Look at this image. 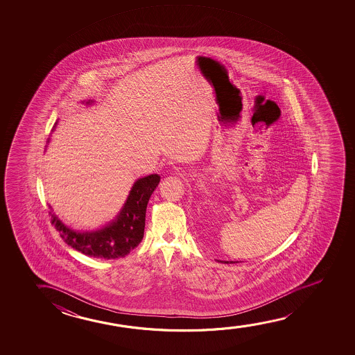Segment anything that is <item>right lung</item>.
I'll return each instance as SVG.
<instances>
[{
	"label": "right lung",
	"instance_id": "right-lung-1",
	"mask_svg": "<svg viewBox=\"0 0 355 355\" xmlns=\"http://www.w3.org/2000/svg\"><path fill=\"white\" fill-rule=\"evenodd\" d=\"M159 182L160 175H146L137 180L117 218L97 232H73L65 227L55 214L49 212L52 224L58 230L60 238L78 252L107 259L125 257L143 239L146 205Z\"/></svg>",
	"mask_w": 355,
	"mask_h": 355
}]
</instances>
